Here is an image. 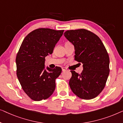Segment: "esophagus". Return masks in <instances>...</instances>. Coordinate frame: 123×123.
I'll list each match as a JSON object with an SVG mask.
<instances>
[{
    "label": "esophagus",
    "instance_id": "obj_1",
    "mask_svg": "<svg viewBox=\"0 0 123 123\" xmlns=\"http://www.w3.org/2000/svg\"><path fill=\"white\" fill-rule=\"evenodd\" d=\"M62 71H65L67 70V68H66V67H62Z\"/></svg>",
    "mask_w": 123,
    "mask_h": 123
}]
</instances>
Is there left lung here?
<instances>
[{"instance_id":"left-lung-1","label":"left lung","mask_w":123,"mask_h":123,"mask_svg":"<svg viewBox=\"0 0 123 123\" xmlns=\"http://www.w3.org/2000/svg\"><path fill=\"white\" fill-rule=\"evenodd\" d=\"M64 36L75 47V60L83 64L81 74L71 71L69 85L79 98H96L105 86L109 74V57L98 36L85 29L69 30Z\"/></svg>"}]
</instances>
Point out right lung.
<instances>
[{
	"mask_svg": "<svg viewBox=\"0 0 123 123\" xmlns=\"http://www.w3.org/2000/svg\"><path fill=\"white\" fill-rule=\"evenodd\" d=\"M64 30L38 28L23 39L16 57L17 75L22 89L34 101L45 100L56 88L55 80L62 72L60 67L45 69V57L52 53Z\"/></svg>",
	"mask_w": 123,
	"mask_h": 123,
	"instance_id": "right-lung-1",
	"label": "right lung"
}]
</instances>
